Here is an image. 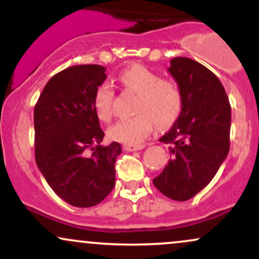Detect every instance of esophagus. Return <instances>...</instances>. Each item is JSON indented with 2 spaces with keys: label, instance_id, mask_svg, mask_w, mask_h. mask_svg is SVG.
<instances>
[{
  "label": "esophagus",
  "instance_id": "esophagus-1",
  "mask_svg": "<svg viewBox=\"0 0 259 259\" xmlns=\"http://www.w3.org/2000/svg\"><path fill=\"white\" fill-rule=\"evenodd\" d=\"M145 146L144 145H135V144H125L124 145V150L127 152H134V151H140L142 150Z\"/></svg>",
  "mask_w": 259,
  "mask_h": 259
}]
</instances>
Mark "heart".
Returning <instances> with one entry per match:
<instances>
[{"mask_svg":"<svg viewBox=\"0 0 259 259\" xmlns=\"http://www.w3.org/2000/svg\"><path fill=\"white\" fill-rule=\"evenodd\" d=\"M124 89L138 94L132 118L121 119L108 129L112 140L123 144H140L152 132L154 124L169 126L179 117L183 108V95L178 84L170 79L160 78L158 73L144 65L135 64L118 75ZM114 91L107 82L99 85L94 92L92 106L101 121L111 120Z\"/></svg>","mask_w":259,"mask_h":259,"instance_id":"heart-1","label":"heart"}]
</instances>
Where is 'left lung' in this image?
<instances>
[{
	"instance_id": "8db88e82",
	"label": "left lung",
	"mask_w": 259,
	"mask_h": 259,
	"mask_svg": "<svg viewBox=\"0 0 259 259\" xmlns=\"http://www.w3.org/2000/svg\"><path fill=\"white\" fill-rule=\"evenodd\" d=\"M168 72L183 95L180 115L159 139L170 144V159L153 184L163 195L187 201L214 178L230 147L231 107L219 79L186 57L170 61Z\"/></svg>"
}]
</instances>
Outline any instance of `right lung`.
I'll use <instances>...</instances> for the list:
<instances>
[{
	"mask_svg": "<svg viewBox=\"0 0 259 259\" xmlns=\"http://www.w3.org/2000/svg\"><path fill=\"white\" fill-rule=\"evenodd\" d=\"M106 78L99 64L67 68L50 79L34 109L37 167L53 191L74 207L96 206L115 184L121 146L101 145L105 133L92 106Z\"/></svg>",
	"mask_w": 259,
	"mask_h": 259,
	"instance_id": "add662e5",
	"label": "right lung"
}]
</instances>
